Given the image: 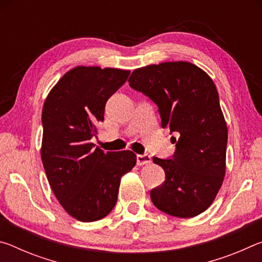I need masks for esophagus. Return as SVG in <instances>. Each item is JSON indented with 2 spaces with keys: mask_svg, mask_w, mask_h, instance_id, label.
I'll use <instances>...</instances> for the list:
<instances>
[{
  "mask_svg": "<svg viewBox=\"0 0 262 262\" xmlns=\"http://www.w3.org/2000/svg\"><path fill=\"white\" fill-rule=\"evenodd\" d=\"M136 163L137 165H147V164L151 163V157L149 155H136Z\"/></svg>",
  "mask_w": 262,
  "mask_h": 262,
  "instance_id": "34e87169",
  "label": "esophagus"
}]
</instances>
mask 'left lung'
<instances>
[{
	"label": "left lung",
	"instance_id": "obj_1",
	"mask_svg": "<svg viewBox=\"0 0 262 262\" xmlns=\"http://www.w3.org/2000/svg\"><path fill=\"white\" fill-rule=\"evenodd\" d=\"M130 88L158 106L162 127L177 133L170 159L154 157L165 181L150 198L167 215L189 219L209 208L225 176L228 128L212 79L186 61L164 62L135 69Z\"/></svg>",
	"mask_w": 262,
	"mask_h": 262
}]
</instances>
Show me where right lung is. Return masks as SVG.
Segmentation results:
<instances>
[{"mask_svg": "<svg viewBox=\"0 0 262 262\" xmlns=\"http://www.w3.org/2000/svg\"><path fill=\"white\" fill-rule=\"evenodd\" d=\"M129 70L78 66L62 76L43 103L41 161L57 201L81 222L104 219L118 200L123 174L136 164L130 150L103 151L91 142L106 101Z\"/></svg>", "mask_w": 262, "mask_h": 262, "instance_id": "1", "label": "right lung"}]
</instances>
